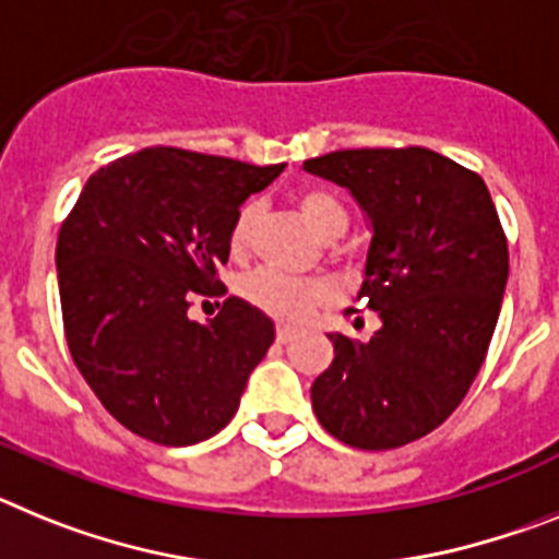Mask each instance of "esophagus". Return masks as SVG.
Wrapping results in <instances>:
<instances>
[{"label": "esophagus", "instance_id": "1", "mask_svg": "<svg viewBox=\"0 0 559 559\" xmlns=\"http://www.w3.org/2000/svg\"><path fill=\"white\" fill-rule=\"evenodd\" d=\"M295 337H298V332L289 326H278V332H275V340H278V343H293Z\"/></svg>", "mask_w": 559, "mask_h": 559}]
</instances>
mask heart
I'll list each match as a JSON object with an SVG mask.
<instances>
[{
    "label": "heart",
    "instance_id": "heart-1",
    "mask_svg": "<svg viewBox=\"0 0 559 559\" xmlns=\"http://www.w3.org/2000/svg\"><path fill=\"white\" fill-rule=\"evenodd\" d=\"M300 216L318 233L320 239H337L348 227V211L343 205V199L332 193L329 188H304L295 197ZM261 222V205L259 202H247L241 211L236 213L230 227V250L236 255L250 247L252 233ZM241 295L247 304L261 309L264 314L284 323H304L312 318L318 309L329 307L334 298V286L323 278H289V275L278 273V270H255L241 281Z\"/></svg>",
    "mask_w": 559,
    "mask_h": 559
}]
</instances>
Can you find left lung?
Segmentation results:
<instances>
[{
    "label": "left lung",
    "instance_id": "1",
    "mask_svg": "<svg viewBox=\"0 0 559 559\" xmlns=\"http://www.w3.org/2000/svg\"><path fill=\"white\" fill-rule=\"evenodd\" d=\"M304 168L366 213L357 300L380 314L368 343L329 334L314 414L352 448H402L448 419L481 371L509 278L501 219L478 174L419 145L346 148Z\"/></svg>",
    "mask_w": 559,
    "mask_h": 559
}]
</instances>
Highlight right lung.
<instances>
[{
	"mask_svg": "<svg viewBox=\"0 0 559 559\" xmlns=\"http://www.w3.org/2000/svg\"><path fill=\"white\" fill-rule=\"evenodd\" d=\"M281 165L143 148L86 179L56 245L67 346L86 385L132 433L165 448L216 436L273 346L261 309L227 298L207 323L197 295H222L230 227Z\"/></svg>",
	"mask_w": 559,
	"mask_h": 559,
	"instance_id": "right-lung-1",
	"label": "right lung"
}]
</instances>
